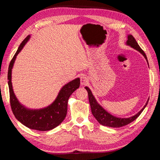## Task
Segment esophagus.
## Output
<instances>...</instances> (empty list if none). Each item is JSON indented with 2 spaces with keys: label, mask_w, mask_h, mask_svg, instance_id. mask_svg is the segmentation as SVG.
Segmentation results:
<instances>
[{
  "label": "esophagus",
  "mask_w": 160,
  "mask_h": 160,
  "mask_svg": "<svg viewBox=\"0 0 160 160\" xmlns=\"http://www.w3.org/2000/svg\"><path fill=\"white\" fill-rule=\"evenodd\" d=\"M88 83H89V79H88V77L85 75L81 77V84L82 85H87Z\"/></svg>",
  "instance_id": "obj_1"
}]
</instances>
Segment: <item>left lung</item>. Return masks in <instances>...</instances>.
Segmentation results:
<instances>
[{
    "label": "left lung",
    "instance_id": "8db88e82",
    "mask_svg": "<svg viewBox=\"0 0 160 160\" xmlns=\"http://www.w3.org/2000/svg\"><path fill=\"white\" fill-rule=\"evenodd\" d=\"M125 45L132 47L133 49L139 51L145 57V59H146V61L148 64V61L147 59L146 55L145 54L143 51L141 49V48H140L138 43L136 41H135L134 37L132 35H128V40L126 41V43H125ZM85 89L88 92L89 101V104L91 106L92 114L93 115L95 118L101 125H104V126L110 127V128H121L133 122V121L135 119H136L139 117V115L142 113L145 108H146V105H148V101H149V99H148L146 105L143 106V108L135 115L128 118H118L116 117V116L110 114L108 111H106L102 106H101L98 101H97L94 95H93V93H92L91 89L88 88V87H85Z\"/></svg>",
    "mask_w": 160,
    "mask_h": 160
}]
</instances>
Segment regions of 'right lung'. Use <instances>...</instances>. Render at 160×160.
I'll list each match as a JSON object with an SVG mask.
<instances>
[{"label":"right lung","mask_w":160,"mask_h":160,"mask_svg":"<svg viewBox=\"0 0 160 160\" xmlns=\"http://www.w3.org/2000/svg\"><path fill=\"white\" fill-rule=\"evenodd\" d=\"M28 35L18 47L12 59L8 71V84L10 93L11 106L17 119L25 126L38 131H49L61 124L67 115V103L69 97L79 88L80 79L76 78L62 87L55 101L47 107L41 109H30L19 102L14 93L12 85V69L17 56L30 39Z\"/></svg>","instance_id":"add662e5"}]
</instances>
